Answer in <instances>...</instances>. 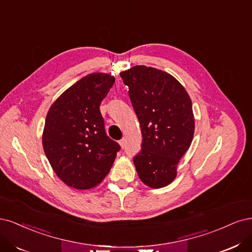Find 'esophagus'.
<instances>
[{
    "mask_svg": "<svg viewBox=\"0 0 252 252\" xmlns=\"http://www.w3.org/2000/svg\"><path fill=\"white\" fill-rule=\"evenodd\" d=\"M119 144H120V147L123 148V149L126 147V139H125V138H123V139L119 141Z\"/></svg>",
    "mask_w": 252,
    "mask_h": 252,
    "instance_id": "esophagus-1",
    "label": "esophagus"
}]
</instances>
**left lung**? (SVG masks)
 Wrapping results in <instances>:
<instances>
[{
  "mask_svg": "<svg viewBox=\"0 0 252 252\" xmlns=\"http://www.w3.org/2000/svg\"><path fill=\"white\" fill-rule=\"evenodd\" d=\"M139 120L141 151L133 159L140 180L152 189L172 183L189 149L194 117L189 93L168 73L147 66L120 72Z\"/></svg>",
  "mask_w": 252,
  "mask_h": 252,
  "instance_id": "1",
  "label": "left lung"
}]
</instances>
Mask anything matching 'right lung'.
I'll return each mask as SVG.
<instances>
[{"label": "right lung", "mask_w": 252, "mask_h": 252, "mask_svg": "<svg viewBox=\"0 0 252 252\" xmlns=\"http://www.w3.org/2000/svg\"><path fill=\"white\" fill-rule=\"evenodd\" d=\"M115 83L107 73H91L68 88L47 113L43 148L60 179L90 189L110 172L120 150L107 136L99 105Z\"/></svg>", "instance_id": "obj_1"}]
</instances>
